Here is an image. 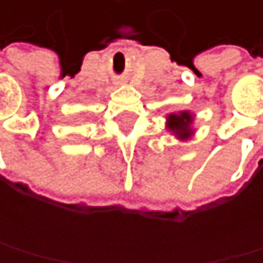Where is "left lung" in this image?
Masks as SVG:
<instances>
[{
	"label": "left lung",
	"mask_w": 263,
	"mask_h": 263,
	"mask_svg": "<svg viewBox=\"0 0 263 263\" xmlns=\"http://www.w3.org/2000/svg\"><path fill=\"white\" fill-rule=\"evenodd\" d=\"M193 122V117L187 111H181V114H171L168 117V128L173 130L176 135H179L181 138H187L191 130L189 125Z\"/></svg>",
	"instance_id": "left-lung-1"
}]
</instances>
